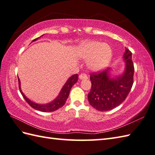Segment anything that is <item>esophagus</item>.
Returning <instances> with one entry per match:
<instances>
[{
    "label": "esophagus",
    "mask_w": 155,
    "mask_h": 155,
    "mask_svg": "<svg viewBox=\"0 0 155 155\" xmlns=\"http://www.w3.org/2000/svg\"><path fill=\"white\" fill-rule=\"evenodd\" d=\"M79 78L81 80H84V79H87L88 77L87 75L85 74V73H83V74H81L79 75Z\"/></svg>",
    "instance_id": "34e87169"
}]
</instances>
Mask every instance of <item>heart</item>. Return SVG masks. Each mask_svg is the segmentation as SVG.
I'll return each instance as SVG.
<instances>
[{
    "label": "heart",
    "instance_id": "heart-1",
    "mask_svg": "<svg viewBox=\"0 0 155 155\" xmlns=\"http://www.w3.org/2000/svg\"><path fill=\"white\" fill-rule=\"evenodd\" d=\"M78 53L82 58L88 60V68L93 71H98L106 67L112 57L109 46L98 41L82 43L78 48Z\"/></svg>",
    "mask_w": 155,
    "mask_h": 155
}]
</instances>
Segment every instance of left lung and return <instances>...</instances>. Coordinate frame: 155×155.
Segmentation results:
<instances>
[{"label": "left lung", "instance_id": "8db88e82", "mask_svg": "<svg viewBox=\"0 0 155 155\" xmlns=\"http://www.w3.org/2000/svg\"><path fill=\"white\" fill-rule=\"evenodd\" d=\"M123 59L126 63L124 71L118 77H110V68L98 73L91 74L92 86L88 100L95 109L100 111L113 109L123 103L130 91L133 84L134 68L132 52L127 48Z\"/></svg>", "mask_w": 155, "mask_h": 155}]
</instances>
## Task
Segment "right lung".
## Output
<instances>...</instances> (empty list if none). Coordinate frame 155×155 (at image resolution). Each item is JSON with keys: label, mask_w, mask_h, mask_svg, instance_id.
Masks as SVG:
<instances>
[{"label": "right lung", "mask_w": 155, "mask_h": 155, "mask_svg": "<svg viewBox=\"0 0 155 155\" xmlns=\"http://www.w3.org/2000/svg\"><path fill=\"white\" fill-rule=\"evenodd\" d=\"M38 38L34 39L32 42L36 41L37 40H38ZM18 84H19L18 85L19 89H20V91H21V93L22 95L23 98H25V101L27 102V103L30 105L31 107L35 108L36 110H40L42 112H52V111L58 110V108H61L65 104L66 101H67V98L68 97L69 93H70V91L72 87L78 81V74H73L68 78L67 81L66 82V83L64 84V86L62 87L60 93H59L58 95V97L56 98L54 100L51 102V103H47V104H37L35 103V102L31 101L30 99H28V98L25 96V94L23 93L21 91V81H20L19 78H18Z\"/></svg>", "instance_id": "right-lung-1"}]
</instances>
